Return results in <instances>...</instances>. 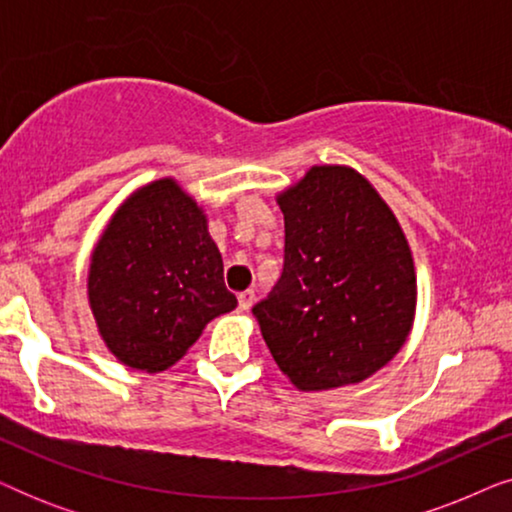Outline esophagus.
Wrapping results in <instances>:
<instances>
[{"label": "esophagus", "mask_w": 512, "mask_h": 512, "mask_svg": "<svg viewBox=\"0 0 512 512\" xmlns=\"http://www.w3.org/2000/svg\"><path fill=\"white\" fill-rule=\"evenodd\" d=\"M254 300H256V293L251 291V289H249V291H242L240 296H237V303H240V310H244V312H247L249 307L254 305Z\"/></svg>", "instance_id": "34e87169"}]
</instances>
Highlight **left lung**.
I'll list each match as a JSON object with an SVG mask.
<instances>
[{
	"label": "left lung",
	"instance_id": "obj_1",
	"mask_svg": "<svg viewBox=\"0 0 512 512\" xmlns=\"http://www.w3.org/2000/svg\"><path fill=\"white\" fill-rule=\"evenodd\" d=\"M284 272L254 317L300 391L363 382L408 340L417 275L401 223L349 165H312L277 193Z\"/></svg>",
	"mask_w": 512,
	"mask_h": 512
}]
</instances>
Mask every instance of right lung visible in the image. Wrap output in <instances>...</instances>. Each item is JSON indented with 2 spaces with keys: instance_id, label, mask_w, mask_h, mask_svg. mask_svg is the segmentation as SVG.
Listing matches in <instances>:
<instances>
[{
  "instance_id": "add662e5",
  "label": "right lung",
  "mask_w": 512,
  "mask_h": 512,
  "mask_svg": "<svg viewBox=\"0 0 512 512\" xmlns=\"http://www.w3.org/2000/svg\"><path fill=\"white\" fill-rule=\"evenodd\" d=\"M88 303L109 352L144 373L174 366L235 310L205 209L177 179L151 181L116 209L90 254Z\"/></svg>"
}]
</instances>
